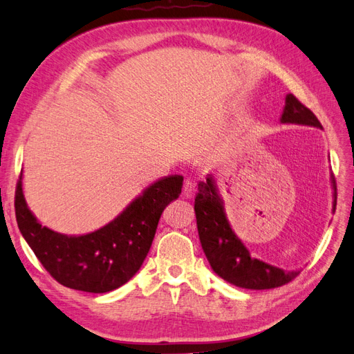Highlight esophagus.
Masks as SVG:
<instances>
[{
  "label": "esophagus",
  "instance_id": "1",
  "mask_svg": "<svg viewBox=\"0 0 354 354\" xmlns=\"http://www.w3.org/2000/svg\"><path fill=\"white\" fill-rule=\"evenodd\" d=\"M183 194H184L187 198H190V197H193V196L196 194V184H194L192 180H185V181H184Z\"/></svg>",
  "mask_w": 354,
  "mask_h": 354
}]
</instances>
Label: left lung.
Returning <instances> with one entry per match:
<instances>
[{
  "mask_svg": "<svg viewBox=\"0 0 354 354\" xmlns=\"http://www.w3.org/2000/svg\"><path fill=\"white\" fill-rule=\"evenodd\" d=\"M280 122L323 129L317 117L304 107L293 94L286 95ZM330 183L331 189H333L331 212L335 213L337 204V189L333 173L330 174ZM194 210L203 252L207 260H209L213 272L225 281L241 288L264 290L280 287L292 281L300 273V270L287 272V270L250 256L248 248L237 237L230 225V221L227 218L224 201L212 174H207L204 181H198V193L196 194L194 200Z\"/></svg>",
  "mask_w": 354,
  "mask_h": 354,
  "instance_id": "1",
  "label": "left lung"
}]
</instances>
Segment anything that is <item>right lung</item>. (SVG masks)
<instances>
[{"label":"right lung","mask_w":354,"mask_h":354,"mask_svg":"<svg viewBox=\"0 0 354 354\" xmlns=\"http://www.w3.org/2000/svg\"><path fill=\"white\" fill-rule=\"evenodd\" d=\"M184 177L165 176L145 189L114 220L86 234L68 236L43 225L26 201L21 171L15 216L21 234L47 272L62 286L107 293L126 284L147 257L160 217L181 193Z\"/></svg>","instance_id":"obj_1"}]
</instances>
